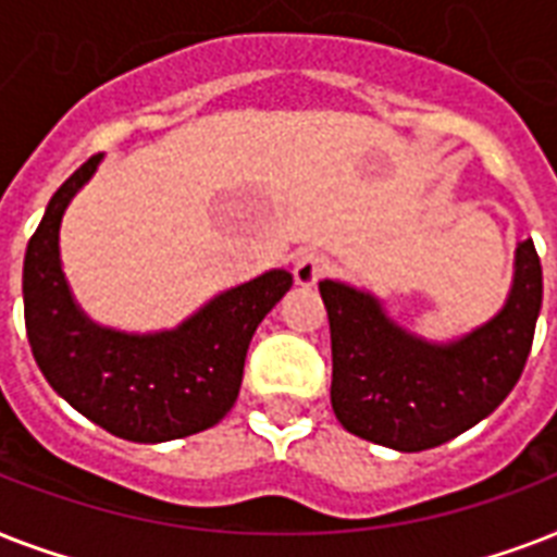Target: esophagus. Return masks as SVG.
<instances>
[{
	"label": "esophagus",
	"instance_id": "esophagus-1",
	"mask_svg": "<svg viewBox=\"0 0 557 557\" xmlns=\"http://www.w3.org/2000/svg\"><path fill=\"white\" fill-rule=\"evenodd\" d=\"M330 271V257L318 251H304L295 260V280L300 286H314Z\"/></svg>",
	"mask_w": 557,
	"mask_h": 557
}]
</instances>
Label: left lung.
Masks as SVG:
<instances>
[{
  "label": "left lung",
  "mask_w": 557,
  "mask_h": 557,
  "mask_svg": "<svg viewBox=\"0 0 557 557\" xmlns=\"http://www.w3.org/2000/svg\"><path fill=\"white\" fill-rule=\"evenodd\" d=\"M503 312L450 347L398 330L370 295L321 283L332 338V410L349 433L396 450H428L494 413L527 367L544 271L535 243L518 245Z\"/></svg>",
  "instance_id": "1"
}]
</instances>
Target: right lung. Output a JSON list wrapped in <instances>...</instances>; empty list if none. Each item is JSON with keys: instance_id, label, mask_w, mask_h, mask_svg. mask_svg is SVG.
<instances>
[{"instance_id": "right-lung-1", "label": "right lung", "mask_w": 557, "mask_h": 557, "mask_svg": "<svg viewBox=\"0 0 557 557\" xmlns=\"http://www.w3.org/2000/svg\"><path fill=\"white\" fill-rule=\"evenodd\" d=\"M100 156L65 178L28 239L22 300L30 352L48 384L86 419L129 442H168L208 431L234 407L245 352L265 314L292 288L269 271L210 300L178 330L121 335L86 321L60 269V219Z\"/></svg>"}]
</instances>
